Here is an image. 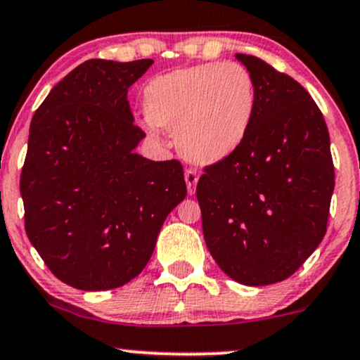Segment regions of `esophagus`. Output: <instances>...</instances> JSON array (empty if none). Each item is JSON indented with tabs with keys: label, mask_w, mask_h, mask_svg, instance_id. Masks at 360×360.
<instances>
[{
	"label": "esophagus",
	"mask_w": 360,
	"mask_h": 360,
	"mask_svg": "<svg viewBox=\"0 0 360 360\" xmlns=\"http://www.w3.org/2000/svg\"><path fill=\"white\" fill-rule=\"evenodd\" d=\"M184 179H186V188H188V194L196 193V184H198V174L194 169H186L184 172Z\"/></svg>",
	"instance_id": "34e87169"
}]
</instances>
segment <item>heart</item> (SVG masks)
<instances>
[{"mask_svg":"<svg viewBox=\"0 0 360 360\" xmlns=\"http://www.w3.org/2000/svg\"><path fill=\"white\" fill-rule=\"evenodd\" d=\"M150 122L176 131V146L194 164H214L245 142L257 90L243 65L201 63L154 77L144 86Z\"/></svg>","mask_w":360,"mask_h":360,"instance_id":"obj_1","label":"heart"}]
</instances>
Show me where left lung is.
Here are the masks:
<instances>
[{"label":"left lung","mask_w":360,"mask_h":360,"mask_svg":"<svg viewBox=\"0 0 360 360\" xmlns=\"http://www.w3.org/2000/svg\"><path fill=\"white\" fill-rule=\"evenodd\" d=\"M236 58L255 82L253 124L235 153L205 167L196 196L218 266L262 287L295 274L326 236L335 172L310 94L258 56Z\"/></svg>","instance_id":"left-lung-1"}]
</instances>
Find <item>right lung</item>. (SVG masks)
<instances>
[{
  "mask_svg": "<svg viewBox=\"0 0 360 360\" xmlns=\"http://www.w3.org/2000/svg\"><path fill=\"white\" fill-rule=\"evenodd\" d=\"M154 62L86 60L34 112L20 177L28 240L56 278L98 292L144 270L164 219L186 198L176 159L134 153L127 89Z\"/></svg>",
  "mask_w": 360,
  "mask_h": 360,
  "instance_id": "add662e5",
  "label": "right lung"
}]
</instances>
